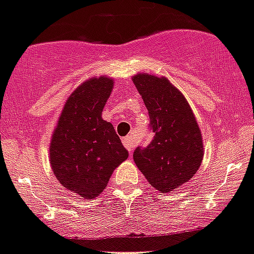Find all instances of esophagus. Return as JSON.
Listing matches in <instances>:
<instances>
[{
    "instance_id": "esophagus-1",
    "label": "esophagus",
    "mask_w": 254,
    "mask_h": 254,
    "mask_svg": "<svg viewBox=\"0 0 254 254\" xmlns=\"http://www.w3.org/2000/svg\"><path fill=\"white\" fill-rule=\"evenodd\" d=\"M124 145L126 147V149L128 150L129 153H132L133 148L135 147V143L134 140H133V137H130V135H128V137H126L124 139Z\"/></svg>"
}]
</instances>
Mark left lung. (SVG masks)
<instances>
[{"label": "left lung", "mask_w": 254, "mask_h": 254, "mask_svg": "<svg viewBox=\"0 0 254 254\" xmlns=\"http://www.w3.org/2000/svg\"><path fill=\"white\" fill-rule=\"evenodd\" d=\"M133 84L144 101L149 129L154 133L147 147L135 148L133 160L153 188L173 191L189 182L201 165L199 125L182 92L165 77L138 74Z\"/></svg>", "instance_id": "1"}]
</instances>
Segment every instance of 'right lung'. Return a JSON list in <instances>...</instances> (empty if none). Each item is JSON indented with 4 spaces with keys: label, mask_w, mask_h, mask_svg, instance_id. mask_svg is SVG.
Here are the masks:
<instances>
[{
    "label": "right lung",
    "mask_w": 254,
    "mask_h": 254,
    "mask_svg": "<svg viewBox=\"0 0 254 254\" xmlns=\"http://www.w3.org/2000/svg\"><path fill=\"white\" fill-rule=\"evenodd\" d=\"M112 85L106 76L80 85L67 99L50 143L57 179L87 200L102 192L114 170L128 157L114 126L101 117Z\"/></svg>",
    "instance_id": "right-lung-1"
}]
</instances>
